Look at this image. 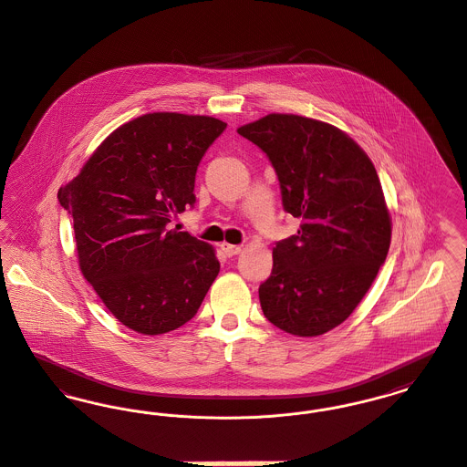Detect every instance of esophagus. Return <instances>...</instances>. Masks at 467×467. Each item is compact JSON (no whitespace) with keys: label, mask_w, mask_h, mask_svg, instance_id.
<instances>
[{"label":"esophagus","mask_w":467,"mask_h":467,"mask_svg":"<svg viewBox=\"0 0 467 467\" xmlns=\"http://www.w3.org/2000/svg\"><path fill=\"white\" fill-rule=\"evenodd\" d=\"M221 249L224 251L226 256H235L241 253V246H235V244H228V243H223Z\"/></svg>","instance_id":"34e87169"}]
</instances>
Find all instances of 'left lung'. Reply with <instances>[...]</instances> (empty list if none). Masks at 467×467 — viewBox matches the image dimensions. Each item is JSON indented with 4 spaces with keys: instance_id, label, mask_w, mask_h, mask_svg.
I'll return each mask as SVG.
<instances>
[{
    "instance_id": "1",
    "label": "left lung",
    "mask_w": 467,
    "mask_h": 467,
    "mask_svg": "<svg viewBox=\"0 0 467 467\" xmlns=\"http://www.w3.org/2000/svg\"><path fill=\"white\" fill-rule=\"evenodd\" d=\"M237 132L269 157L285 213L301 219L273 249L262 311L290 335H324L365 297L391 243L372 161L340 129L299 115L273 113Z\"/></svg>"
}]
</instances>
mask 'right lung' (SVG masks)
Listing matches in <instances>:
<instances>
[{
  "label": "right lung",
  "instance_id": "1",
  "mask_svg": "<svg viewBox=\"0 0 467 467\" xmlns=\"http://www.w3.org/2000/svg\"><path fill=\"white\" fill-rule=\"evenodd\" d=\"M224 129L213 117H138L113 130L60 189L83 276L136 333L184 326L218 276L214 249L168 223L194 205L198 164Z\"/></svg>",
  "mask_w": 467,
  "mask_h": 467
}]
</instances>
